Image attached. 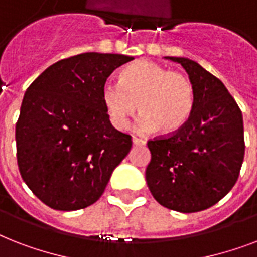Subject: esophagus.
Wrapping results in <instances>:
<instances>
[{
    "label": "esophagus",
    "instance_id": "esophagus-1",
    "mask_svg": "<svg viewBox=\"0 0 257 257\" xmlns=\"http://www.w3.org/2000/svg\"><path fill=\"white\" fill-rule=\"evenodd\" d=\"M132 143H133V145H145L147 144V141L141 140V139H137V137H133Z\"/></svg>",
    "mask_w": 257,
    "mask_h": 257
}]
</instances>
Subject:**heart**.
I'll use <instances>...</instances> for the list:
<instances>
[{
	"label": "heart",
	"mask_w": 257,
	"mask_h": 257,
	"mask_svg": "<svg viewBox=\"0 0 257 257\" xmlns=\"http://www.w3.org/2000/svg\"><path fill=\"white\" fill-rule=\"evenodd\" d=\"M101 100L110 124L118 131L129 126L137 104L141 133L159 129L169 135L179 131L195 106V86L181 72H172L157 62L143 60L122 70L120 82H105Z\"/></svg>",
	"instance_id": "heart-1"
}]
</instances>
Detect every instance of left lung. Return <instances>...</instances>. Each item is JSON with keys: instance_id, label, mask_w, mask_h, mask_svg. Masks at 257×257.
Wrapping results in <instances>:
<instances>
[{"instance_id": "1", "label": "left lung", "mask_w": 257, "mask_h": 257, "mask_svg": "<svg viewBox=\"0 0 257 257\" xmlns=\"http://www.w3.org/2000/svg\"><path fill=\"white\" fill-rule=\"evenodd\" d=\"M183 66L195 86V106L172 136L148 141L145 179L157 203L193 213L215 205L231 191L243 164L241 110L228 89L193 60L165 57Z\"/></svg>"}]
</instances>
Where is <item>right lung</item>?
<instances>
[{"mask_svg":"<svg viewBox=\"0 0 257 257\" xmlns=\"http://www.w3.org/2000/svg\"><path fill=\"white\" fill-rule=\"evenodd\" d=\"M133 57L81 53L50 65L26 89L16 125L22 180L48 207L77 211L96 203L132 148L105 113L101 89Z\"/></svg>","mask_w":257,"mask_h":257,"instance_id":"1","label":"right lung"}]
</instances>
